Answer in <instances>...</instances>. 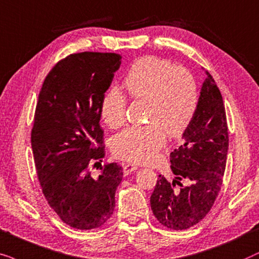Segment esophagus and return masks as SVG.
<instances>
[{
  "label": "esophagus",
  "instance_id": "1",
  "mask_svg": "<svg viewBox=\"0 0 259 259\" xmlns=\"http://www.w3.org/2000/svg\"><path fill=\"white\" fill-rule=\"evenodd\" d=\"M137 170V165L132 164V163H125L123 164V173L124 175H129L132 171Z\"/></svg>",
  "mask_w": 259,
  "mask_h": 259
}]
</instances>
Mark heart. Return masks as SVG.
Here are the masks:
<instances>
[{
    "label": "heart",
    "mask_w": 259,
    "mask_h": 259,
    "mask_svg": "<svg viewBox=\"0 0 259 259\" xmlns=\"http://www.w3.org/2000/svg\"><path fill=\"white\" fill-rule=\"evenodd\" d=\"M124 85L135 99L149 102L150 124L130 126L113 137L117 157L135 163H150L167 142V134L178 137L191 125L198 108L195 79L184 67L169 60L143 57L136 60L124 78ZM126 97L118 89L108 90L101 102V116L112 129L125 122Z\"/></svg>",
    "instance_id": "obj_1"
}]
</instances>
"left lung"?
<instances>
[{
	"mask_svg": "<svg viewBox=\"0 0 259 259\" xmlns=\"http://www.w3.org/2000/svg\"><path fill=\"white\" fill-rule=\"evenodd\" d=\"M206 74L194 118L182 134L181 146L170 153L175 179L168 182L158 175L150 196L155 218L171 230L189 229L204 219L223 185L229 129L222 94L212 75ZM184 180L188 185L183 186Z\"/></svg>",
	"mask_w": 259,
	"mask_h": 259,
	"instance_id": "1",
	"label": "left lung"
}]
</instances>
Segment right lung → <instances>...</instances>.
I'll return each mask as SVG.
<instances>
[{
	"label": "right lung",
	"instance_id": "1",
	"mask_svg": "<svg viewBox=\"0 0 259 259\" xmlns=\"http://www.w3.org/2000/svg\"><path fill=\"white\" fill-rule=\"evenodd\" d=\"M116 53L81 52L50 71L34 115L32 149L36 174L48 205L68 226H102L115 208L122 167L106 163L98 178L90 167L105 156L101 102L120 66Z\"/></svg>",
	"mask_w": 259,
	"mask_h": 259
}]
</instances>
